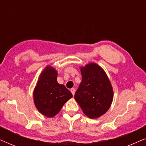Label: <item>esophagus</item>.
Masks as SVG:
<instances>
[{
    "label": "esophagus",
    "mask_w": 146,
    "mask_h": 146,
    "mask_svg": "<svg viewBox=\"0 0 146 146\" xmlns=\"http://www.w3.org/2000/svg\"><path fill=\"white\" fill-rule=\"evenodd\" d=\"M70 92H72V94L73 96L74 95V94H75V92H76L75 88H72V89L70 90Z\"/></svg>",
    "instance_id": "34e87169"
}]
</instances>
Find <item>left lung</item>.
<instances>
[{
  "label": "left lung",
  "mask_w": 146,
  "mask_h": 146,
  "mask_svg": "<svg viewBox=\"0 0 146 146\" xmlns=\"http://www.w3.org/2000/svg\"><path fill=\"white\" fill-rule=\"evenodd\" d=\"M82 82L74 98L83 112L90 118H98L110 107L113 92L104 70L96 63L80 68Z\"/></svg>",
  "instance_id": "obj_1"
}]
</instances>
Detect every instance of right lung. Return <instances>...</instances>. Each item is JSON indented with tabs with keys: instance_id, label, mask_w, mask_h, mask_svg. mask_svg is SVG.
<instances>
[{
	"instance_id": "obj_1",
	"label": "right lung",
	"mask_w": 146,
	"mask_h": 146,
	"mask_svg": "<svg viewBox=\"0 0 146 146\" xmlns=\"http://www.w3.org/2000/svg\"><path fill=\"white\" fill-rule=\"evenodd\" d=\"M57 71L47 66L40 75L33 93L34 102L38 110L48 117L60 111L72 94L63 84L57 82Z\"/></svg>"
}]
</instances>
